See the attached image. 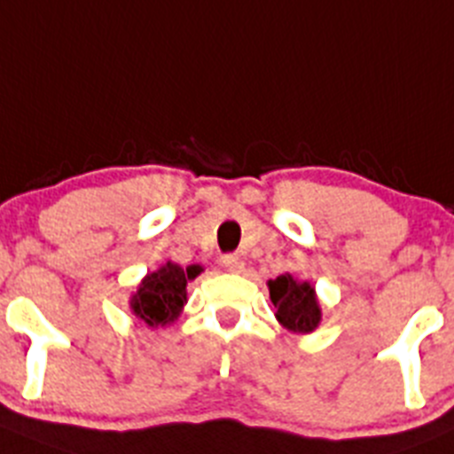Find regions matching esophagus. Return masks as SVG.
Returning <instances> with one entry per match:
<instances>
[{
    "mask_svg": "<svg viewBox=\"0 0 454 454\" xmlns=\"http://www.w3.org/2000/svg\"><path fill=\"white\" fill-rule=\"evenodd\" d=\"M223 265L230 271H243L245 261L239 256V254H227V256L223 258Z\"/></svg>",
    "mask_w": 454,
    "mask_h": 454,
    "instance_id": "obj_1",
    "label": "esophagus"
}]
</instances>
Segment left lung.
<instances>
[{"mask_svg": "<svg viewBox=\"0 0 454 454\" xmlns=\"http://www.w3.org/2000/svg\"><path fill=\"white\" fill-rule=\"evenodd\" d=\"M270 299L276 308V318L287 330L308 334L321 321V308L309 283H299L289 274L270 280Z\"/></svg>", "mask_w": 454, "mask_h": 454, "instance_id": "left-lung-1", "label": "left lung"}]
</instances>
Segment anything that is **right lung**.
Returning <instances> with one entry per match:
<instances>
[{
    "instance_id": "1",
    "label": "right lung",
    "mask_w": 454,
    "mask_h": 454,
    "mask_svg": "<svg viewBox=\"0 0 454 454\" xmlns=\"http://www.w3.org/2000/svg\"><path fill=\"white\" fill-rule=\"evenodd\" d=\"M198 271V267H189L184 271L183 267L167 262L165 267L146 276L137 294L131 299L136 317L151 327L167 325L178 318L180 309L187 303V278H193Z\"/></svg>"
}]
</instances>
